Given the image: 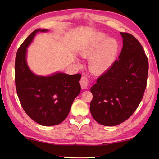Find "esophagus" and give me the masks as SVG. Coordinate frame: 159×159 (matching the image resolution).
<instances>
[{
    "label": "esophagus",
    "instance_id": "1",
    "mask_svg": "<svg viewBox=\"0 0 159 159\" xmlns=\"http://www.w3.org/2000/svg\"><path fill=\"white\" fill-rule=\"evenodd\" d=\"M80 83L83 89H86L89 85V80L86 76H83L80 80Z\"/></svg>",
    "mask_w": 159,
    "mask_h": 159
}]
</instances>
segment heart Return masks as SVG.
I'll list each match as a JSON object with an SVG mask.
<instances>
[{"label":"heart","mask_w":159,"mask_h":159,"mask_svg":"<svg viewBox=\"0 0 159 159\" xmlns=\"http://www.w3.org/2000/svg\"><path fill=\"white\" fill-rule=\"evenodd\" d=\"M119 44L115 39L109 38L104 33H97L84 47L81 55L91 57L89 66L95 72L101 73L109 69L116 60Z\"/></svg>","instance_id":"obj_1"}]
</instances>
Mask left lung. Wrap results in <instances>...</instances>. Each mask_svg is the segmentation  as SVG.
Returning <instances> with one entry per match:
<instances>
[{
    "mask_svg": "<svg viewBox=\"0 0 159 159\" xmlns=\"http://www.w3.org/2000/svg\"><path fill=\"white\" fill-rule=\"evenodd\" d=\"M120 34L123 47L118 59L90 89L91 113L106 126L122 123L133 114L147 85L148 60L142 46L130 33Z\"/></svg>",
    "mask_w": 159,
    "mask_h": 159,
    "instance_id": "obj_1",
    "label": "left lung"
}]
</instances>
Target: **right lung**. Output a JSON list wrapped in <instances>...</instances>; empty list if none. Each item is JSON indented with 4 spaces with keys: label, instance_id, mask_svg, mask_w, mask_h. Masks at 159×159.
<instances>
[{
    "label": "right lung",
    "instance_id": "right-lung-1",
    "mask_svg": "<svg viewBox=\"0 0 159 159\" xmlns=\"http://www.w3.org/2000/svg\"><path fill=\"white\" fill-rule=\"evenodd\" d=\"M39 31L48 30H35L17 51L16 88L24 111L33 120L42 126H55L67 117L74 100L80 93L81 74L69 75L59 72L50 76H41L30 70L26 61V48Z\"/></svg>",
    "mask_w": 159,
    "mask_h": 159
}]
</instances>
